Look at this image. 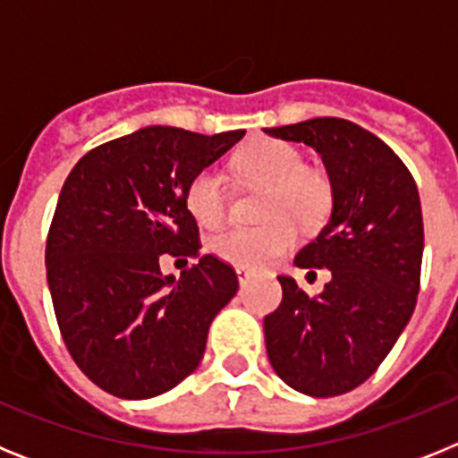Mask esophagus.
I'll return each instance as SVG.
<instances>
[{
	"label": "esophagus",
	"mask_w": 458,
	"mask_h": 458,
	"mask_svg": "<svg viewBox=\"0 0 458 458\" xmlns=\"http://www.w3.org/2000/svg\"><path fill=\"white\" fill-rule=\"evenodd\" d=\"M236 275H238V282H241V284H248L250 277H252L254 273L250 268H245V266H236Z\"/></svg>",
	"instance_id": "esophagus-1"
}]
</instances>
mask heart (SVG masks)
<instances>
[{
	"label": "heart",
	"mask_w": 458,
	"mask_h": 458,
	"mask_svg": "<svg viewBox=\"0 0 458 458\" xmlns=\"http://www.w3.org/2000/svg\"><path fill=\"white\" fill-rule=\"evenodd\" d=\"M245 181L266 188L261 201L264 226H232L210 238L208 248L229 264L259 268L284 254L295 242V226L314 229L323 225L333 206V190L326 176L305 167V157L293 144L282 140H254L236 156ZM225 176L206 167L185 188V208L201 226H217L226 216Z\"/></svg>",
	"instance_id": "obj_1"
}]
</instances>
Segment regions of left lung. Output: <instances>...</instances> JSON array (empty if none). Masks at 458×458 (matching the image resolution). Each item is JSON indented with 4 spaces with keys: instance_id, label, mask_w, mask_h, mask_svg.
Instances as JSON below:
<instances>
[{
    "instance_id": "left-lung-1",
    "label": "left lung",
    "mask_w": 458,
    "mask_h": 458,
    "mask_svg": "<svg viewBox=\"0 0 458 458\" xmlns=\"http://www.w3.org/2000/svg\"><path fill=\"white\" fill-rule=\"evenodd\" d=\"M266 132L314 148L333 188L330 220L295 254L298 268H327L333 279L310 298L279 275L282 305L264 318L266 351L289 387L337 396L378 369L412 317L424 252L418 185L386 141L346 119Z\"/></svg>"
}]
</instances>
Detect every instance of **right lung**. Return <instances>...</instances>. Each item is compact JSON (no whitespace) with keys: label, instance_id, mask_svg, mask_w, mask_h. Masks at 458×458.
Instances as JSON below:
<instances>
[{"label":"right lung","instance_id":"right-lung-1","mask_svg":"<svg viewBox=\"0 0 458 458\" xmlns=\"http://www.w3.org/2000/svg\"><path fill=\"white\" fill-rule=\"evenodd\" d=\"M242 135L147 125L91 148L68 174L47 233V286L68 353L109 394L151 399L199 367L238 277L204 254L176 280L159 257L199 256L185 188Z\"/></svg>","mask_w":458,"mask_h":458}]
</instances>
